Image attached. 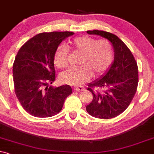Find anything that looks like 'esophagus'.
Masks as SVG:
<instances>
[{"label": "esophagus", "mask_w": 154, "mask_h": 154, "mask_svg": "<svg viewBox=\"0 0 154 154\" xmlns=\"http://www.w3.org/2000/svg\"><path fill=\"white\" fill-rule=\"evenodd\" d=\"M75 91H77V92H82V91H84L85 90L84 87H74L73 89Z\"/></svg>", "instance_id": "1"}]
</instances>
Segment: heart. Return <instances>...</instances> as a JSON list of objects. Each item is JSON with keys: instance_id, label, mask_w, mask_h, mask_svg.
<instances>
[{"instance_id": "obj_1", "label": "heart", "mask_w": 154, "mask_h": 154, "mask_svg": "<svg viewBox=\"0 0 154 154\" xmlns=\"http://www.w3.org/2000/svg\"><path fill=\"white\" fill-rule=\"evenodd\" d=\"M70 45L75 52L82 54L80 67L64 71L60 75L62 82L78 86L94 75H99L109 67L113 59V48L106 39H97L89 36L75 37ZM69 48L67 45L59 46L54 55V63L60 69L68 66Z\"/></svg>"}]
</instances>
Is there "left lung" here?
Instances as JSON below:
<instances>
[{
    "label": "left lung",
    "instance_id": "left-lung-1",
    "mask_svg": "<svg viewBox=\"0 0 154 154\" xmlns=\"http://www.w3.org/2000/svg\"><path fill=\"white\" fill-rule=\"evenodd\" d=\"M87 32L106 38L115 51V60L108 72L89 84L87 90L93 98L87 106V112L97 118H113L128 108L136 93L139 82L137 62L126 45L115 34L99 30Z\"/></svg>",
    "mask_w": 154,
    "mask_h": 154
}]
</instances>
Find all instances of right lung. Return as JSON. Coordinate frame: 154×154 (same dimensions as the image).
Here are the masks:
<instances>
[{"mask_svg":"<svg viewBox=\"0 0 154 154\" xmlns=\"http://www.w3.org/2000/svg\"><path fill=\"white\" fill-rule=\"evenodd\" d=\"M70 31H53L37 34L18 51L13 64L14 92L23 108L37 117H48L62 110L72 93L69 85L48 87L55 81L54 55L58 46Z\"/></svg>","mask_w":154,"mask_h":154,"instance_id":"add662e5","label":"right lung"}]
</instances>
